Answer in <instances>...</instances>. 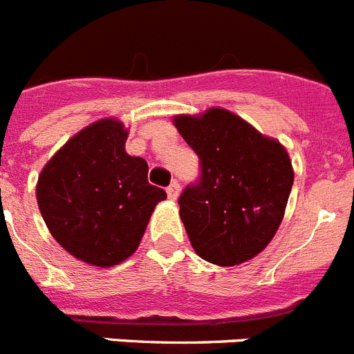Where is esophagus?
Listing matches in <instances>:
<instances>
[{"label": "esophagus", "instance_id": "1", "mask_svg": "<svg viewBox=\"0 0 354 354\" xmlns=\"http://www.w3.org/2000/svg\"><path fill=\"white\" fill-rule=\"evenodd\" d=\"M167 193H168V198H171V200L177 198V196H179V193H180L179 183H177V180H174V183H171L170 186L167 187Z\"/></svg>", "mask_w": 354, "mask_h": 354}]
</instances>
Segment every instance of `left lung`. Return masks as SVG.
Listing matches in <instances>:
<instances>
[{
  "instance_id": "1",
  "label": "left lung",
  "mask_w": 354,
  "mask_h": 354,
  "mask_svg": "<svg viewBox=\"0 0 354 354\" xmlns=\"http://www.w3.org/2000/svg\"><path fill=\"white\" fill-rule=\"evenodd\" d=\"M200 159L198 179L179 196V214L204 261L236 266L277 234L294 183L287 150L227 109L175 117Z\"/></svg>"
}]
</instances>
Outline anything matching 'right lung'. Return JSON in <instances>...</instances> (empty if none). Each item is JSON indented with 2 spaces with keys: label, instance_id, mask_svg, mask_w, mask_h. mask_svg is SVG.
<instances>
[{
  "label": "right lung",
  "instance_id": "1",
  "mask_svg": "<svg viewBox=\"0 0 354 354\" xmlns=\"http://www.w3.org/2000/svg\"><path fill=\"white\" fill-rule=\"evenodd\" d=\"M127 131L104 118L72 136L39 177L37 202L49 232L86 264L133 255L165 189L147 180L145 159L126 152Z\"/></svg>",
  "mask_w": 354,
  "mask_h": 354
}]
</instances>
